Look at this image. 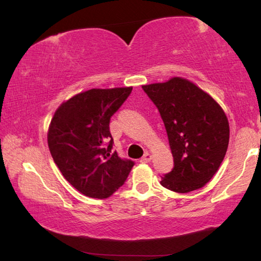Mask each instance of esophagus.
Returning a JSON list of instances; mask_svg holds the SVG:
<instances>
[{
    "label": "esophagus",
    "mask_w": 261,
    "mask_h": 261,
    "mask_svg": "<svg viewBox=\"0 0 261 261\" xmlns=\"http://www.w3.org/2000/svg\"><path fill=\"white\" fill-rule=\"evenodd\" d=\"M152 160V155H151V154H149V153H145L144 154V155H143V158H141V162H144V163H147V162H149V161H151Z\"/></svg>",
    "instance_id": "obj_1"
}]
</instances>
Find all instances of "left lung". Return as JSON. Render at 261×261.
<instances>
[{"mask_svg": "<svg viewBox=\"0 0 261 261\" xmlns=\"http://www.w3.org/2000/svg\"><path fill=\"white\" fill-rule=\"evenodd\" d=\"M156 106L174 156L173 170L161 185L187 193L210 182L226 155L229 123L218 102L193 83L171 78L143 86Z\"/></svg>", "mask_w": 261, "mask_h": 261, "instance_id": "left-lung-1", "label": "left lung"}]
</instances>
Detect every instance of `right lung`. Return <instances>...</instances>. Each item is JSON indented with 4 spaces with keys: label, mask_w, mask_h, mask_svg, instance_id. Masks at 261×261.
<instances>
[{
    "label": "right lung",
    "mask_w": 261,
    "mask_h": 261,
    "mask_svg": "<svg viewBox=\"0 0 261 261\" xmlns=\"http://www.w3.org/2000/svg\"><path fill=\"white\" fill-rule=\"evenodd\" d=\"M132 87L93 88L72 96L54 114L48 146L64 178L79 192L103 199L117 191L135 162L113 151L110 117L120 109Z\"/></svg>",
    "instance_id": "1"
}]
</instances>
